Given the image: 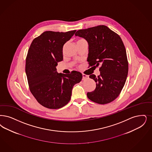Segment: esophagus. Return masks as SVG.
Here are the masks:
<instances>
[{"label":"esophagus","instance_id":"34e87169","mask_svg":"<svg viewBox=\"0 0 152 152\" xmlns=\"http://www.w3.org/2000/svg\"><path fill=\"white\" fill-rule=\"evenodd\" d=\"M83 80H84L85 79H88V77H89V76H88V75H85V74H84V73H83Z\"/></svg>","mask_w":152,"mask_h":152}]
</instances>
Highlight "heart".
<instances>
[{
    "instance_id": "obj_1",
    "label": "heart",
    "mask_w": 152,
    "mask_h": 152,
    "mask_svg": "<svg viewBox=\"0 0 152 152\" xmlns=\"http://www.w3.org/2000/svg\"><path fill=\"white\" fill-rule=\"evenodd\" d=\"M84 41V39H79V40H78V41H77V42H80V41Z\"/></svg>"
}]
</instances>
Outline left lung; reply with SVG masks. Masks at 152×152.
I'll return each instance as SVG.
<instances>
[{"label": "left lung", "instance_id": "obj_1", "mask_svg": "<svg viewBox=\"0 0 152 152\" xmlns=\"http://www.w3.org/2000/svg\"><path fill=\"white\" fill-rule=\"evenodd\" d=\"M75 36L85 38L88 43L91 67L101 65L99 76H89L96 83V87L94 91L87 93V97L101 104L113 101L120 94L128 72L126 50L121 38L103 25L79 30Z\"/></svg>", "mask_w": 152, "mask_h": 152}]
</instances>
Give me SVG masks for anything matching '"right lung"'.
Listing matches in <instances>:
<instances>
[{"mask_svg": "<svg viewBox=\"0 0 152 152\" xmlns=\"http://www.w3.org/2000/svg\"><path fill=\"white\" fill-rule=\"evenodd\" d=\"M46 31L33 39L26 58L25 72L29 89L38 102L51 109L61 108L71 99L73 86L82 74L58 73L56 67L63 61V47L76 32Z\"/></svg>", "mask_w": 152, "mask_h": 152, "instance_id": "obj_1", "label": "right lung"}]
</instances>
